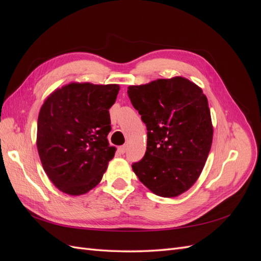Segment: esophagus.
<instances>
[{
	"label": "esophagus",
	"mask_w": 261,
	"mask_h": 261,
	"mask_svg": "<svg viewBox=\"0 0 261 261\" xmlns=\"http://www.w3.org/2000/svg\"><path fill=\"white\" fill-rule=\"evenodd\" d=\"M118 151H120V153H125V151H126V146H121V147H118Z\"/></svg>",
	"instance_id": "34e87169"
}]
</instances>
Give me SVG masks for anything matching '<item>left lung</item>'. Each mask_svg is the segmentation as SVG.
I'll list each match as a JSON object with an SVG mask.
<instances>
[{
  "label": "left lung",
  "mask_w": 261,
  "mask_h": 261,
  "mask_svg": "<svg viewBox=\"0 0 261 261\" xmlns=\"http://www.w3.org/2000/svg\"><path fill=\"white\" fill-rule=\"evenodd\" d=\"M127 93L148 130L146 153L133 171L158 196L183 194L199 177L212 144L207 97L180 76L129 86Z\"/></svg>",
  "instance_id": "obj_1"
}]
</instances>
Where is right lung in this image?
<instances>
[{
  "label": "right lung",
  "instance_id": "obj_1",
  "mask_svg": "<svg viewBox=\"0 0 261 261\" xmlns=\"http://www.w3.org/2000/svg\"><path fill=\"white\" fill-rule=\"evenodd\" d=\"M120 86L70 83L45 99L38 116L37 148L43 170L61 192L80 196L96 187L115 147L109 145V109Z\"/></svg>",
  "mask_w": 261,
  "mask_h": 261
}]
</instances>
